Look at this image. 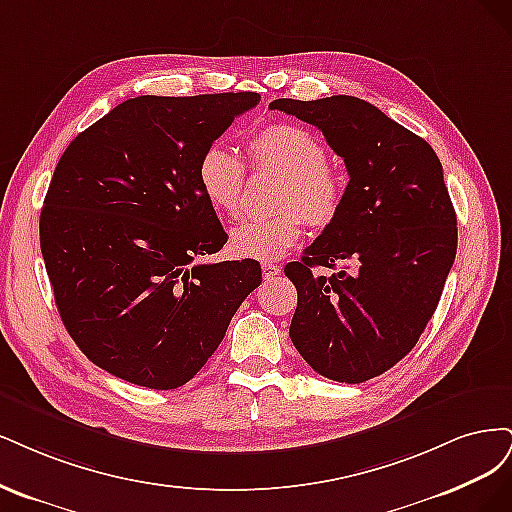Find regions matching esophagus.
I'll use <instances>...</instances> for the list:
<instances>
[{"instance_id": "esophagus-1", "label": "esophagus", "mask_w": 512, "mask_h": 512, "mask_svg": "<svg viewBox=\"0 0 512 512\" xmlns=\"http://www.w3.org/2000/svg\"><path fill=\"white\" fill-rule=\"evenodd\" d=\"M261 272H263V278H274V276L280 274V266H278V263H272V261H263Z\"/></svg>"}]
</instances>
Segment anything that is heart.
<instances>
[{"label":"heart","mask_w":512,"mask_h":512,"mask_svg":"<svg viewBox=\"0 0 512 512\" xmlns=\"http://www.w3.org/2000/svg\"><path fill=\"white\" fill-rule=\"evenodd\" d=\"M251 168L259 174H278L280 183L272 217L249 219L229 236L236 257L272 261L283 257L302 236V219L323 229L332 225L344 204L346 180L329 166L323 142L310 129L293 123H274L249 140ZM197 183L206 202L219 214L234 219L242 210L246 168L238 155L212 144L197 163Z\"/></svg>","instance_id":"1"}]
</instances>
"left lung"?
I'll use <instances>...</instances> for the list:
<instances>
[{"label":"left lung","instance_id":"left-lung-1","mask_svg":"<svg viewBox=\"0 0 512 512\" xmlns=\"http://www.w3.org/2000/svg\"><path fill=\"white\" fill-rule=\"evenodd\" d=\"M323 131L349 172L338 219L285 266L298 289L289 336L338 383L387 372L417 344L457 253V217L434 148L351 95L274 100ZM343 268L319 277L314 268Z\"/></svg>","mask_w":512,"mask_h":512}]
</instances>
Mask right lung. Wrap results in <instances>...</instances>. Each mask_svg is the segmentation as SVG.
Returning <instances> with one entry per match:
<instances>
[{
	"label": "right lung",
	"mask_w": 512,
	"mask_h": 512,
	"mask_svg": "<svg viewBox=\"0 0 512 512\" xmlns=\"http://www.w3.org/2000/svg\"><path fill=\"white\" fill-rule=\"evenodd\" d=\"M261 95H140L61 155L40 249L61 321L95 366L148 389L189 383L261 283L255 259L195 261L227 234L197 163Z\"/></svg>",
	"instance_id": "add662e5"
}]
</instances>
